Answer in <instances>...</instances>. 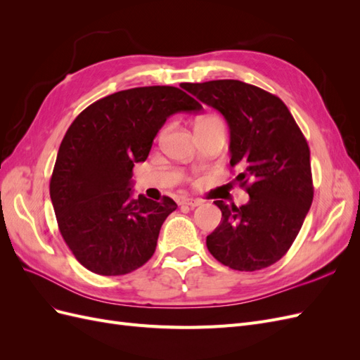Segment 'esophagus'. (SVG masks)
<instances>
[{
  "mask_svg": "<svg viewBox=\"0 0 360 360\" xmlns=\"http://www.w3.org/2000/svg\"><path fill=\"white\" fill-rule=\"evenodd\" d=\"M179 204L180 205H188V207H198L200 204H201V201L200 200H193V198H181V200H179Z\"/></svg>",
  "mask_w": 360,
  "mask_h": 360,
  "instance_id": "obj_1",
  "label": "esophagus"
}]
</instances>
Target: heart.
<instances>
[{"label": "heart", "instance_id": "heart-1", "mask_svg": "<svg viewBox=\"0 0 360 360\" xmlns=\"http://www.w3.org/2000/svg\"><path fill=\"white\" fill-rule=\"evenodd\" d=\"M210 122H221L219 117L216 115H205L201 120H198V124H204V123H210Z\"/></svg>", "mask_w": 360, "mask_h": 360}]
</instances>
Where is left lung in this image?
<instances>
[{
    "label": "left lung",
    "mask_w": 360,
    "mask_h": 360,
    "mask_svg": "<svg viewBox=\"0 0 360 360\" xmlns=\"http://www.w3.org/2000/svg\"><path fill=\"white\" fill-rule=\"evenodd\" d=\"M230 126L233 180L249 193L237 207L214 201L222 221L207 236L210 254L234 270L275 264L296 240L314 198L309 147L296 120L278 96L236 79L181 84Z\"/></svg>",
    "instance_id": "8db88e82"
}]
</instances>
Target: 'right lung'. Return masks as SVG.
Masks as SVG:
<instances>
[{"mask_svg": "<svg viewBox=\"0 0 360 360\" xmlns=\"http://www.w3.org/2000/svg\"><path fill=\"white\" fill-rule=\"evenodd\" d=\"M201 108L177 86H138L99 99L73 120L49 193L64 242L85 269L118 276L153 257L160 226L177 204L169 197L130 198L132 169L147 159L169 115Z\"/></svg>", "mask_w": 360, "mask_h": 360, "instance_id": "add662e5", "label": "right lung"}]
</instances>
